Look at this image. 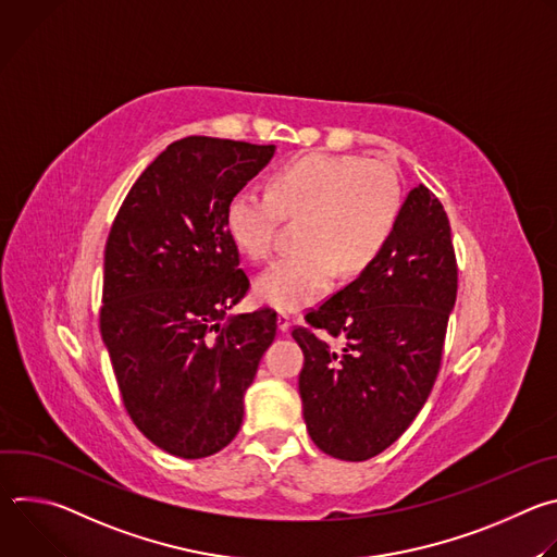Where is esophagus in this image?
Here are the masks:
<instances>
[{
	"instance_id": "34e87169",
	"label": "esophagus",
	"mask_w": 557,
	"mask_h": 557,
	"mask_svg": "<svg viewBox=\"0 0 557 557\" xmlns=\"http://www.w3.org/2000/svg\"><path fill=\"white\" fill-rule=\"evenodd\" d=\"M277 329L282 333H286L290 329V317L286 312H277Z\"/></svg>"
}]
</instances>
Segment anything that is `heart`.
Returning a JSON list of instances; mask_svg holds the SVG:
<instances>
[{
  "mask_svg": "<svg viewBox=\"0 0 557 557\" xmlns=\"http://www.w3.org/2000/svg\"><path fill=\"white\" fill-rule=\"evenodd\" d=\"M394 172L363 156L306 153L277 168L269 194L237 189L224 211L233 245L251 258L273 247L280 213H301L297 249L273 260L256 280V295L282 310L320 299L342 273L366 269L385 247L401 213Z\"/></svg>",
  "mask_w": 557,
  "mask_h": 557,
  "instance_id": "obj_1",
  "label": "heart"
}]
</instances>
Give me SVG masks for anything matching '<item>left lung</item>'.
<instances>
[{
  "label": "left lung",
  "instance_id": "8db88e82",
  "mask_svg": "<svg viewBox=\"0 0 557 557\" xmlns=\"http://www.w3.org/2000/svg\"><path fill=\"white\" fill-rule=\"evenodd\" d=\"M458 271L438 198L414 187L381 253L355 282L306 314L344 337L331 348L295 329L304 352L299 396L312 443L333 458L368 460L399 438L436 381Z\"/></svg>",
  "mask_w": 557,
  "mask_h": 557
}]
</instances>
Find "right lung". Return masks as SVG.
<instances>
[{
    "label": "right lung",
    "instance_id": "right-lung-1",
    "mask_svg": "<svg viewBox=\"0 0 557 557\" xmlns=\"http://www.w3.org/2000/svg\"><path fill=\"white\" fill-rule=\"evenodd\" d=\"M275 145L187 136L138 176L103 260L101 337L134 425L178 458L226 447L277 317L226 314L249 277L224 224L228 198Z\"/></svg>",
    "mask_w": 557,
    "mask_h": 557
}]
</instances>
